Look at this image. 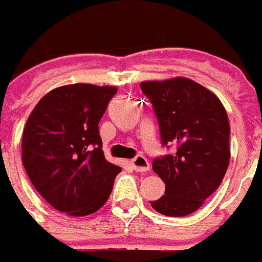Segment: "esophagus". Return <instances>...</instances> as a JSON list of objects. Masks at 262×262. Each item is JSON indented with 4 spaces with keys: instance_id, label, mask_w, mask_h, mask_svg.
Listing matches in <instances>:
<instances>
[{
    "instance_id": "esophagus-1",
    "label": "esophagus",
    "mask_w": 262,
    "mask_h": 262,
    "mask_svg": "<svg viewBox=\"0 0 262 262\" xmlns=\"http://www.w3.org/2000/svg\"><path fill=\"white\" fill-rule=\"evenodd\" d=\"M130 165L137 172H146V170L150 169V162L146 157L143 156H137L136 158L130 160Z\"/></svg>"
}]
</instances>
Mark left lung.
<instances>
[{
	"label": "left lung",
	"mask_w": 262,
	"mask_h": 262,
	"mask_svg": "<svg viewBox=\"0 0 262 262\" xmlns=\"http://www.w3.org/2000/svg\"><path fill=\"white\" fill-rule=\"evenodd\" d=\"M140 87L152 104L162 144L178 146L173 156L152 162L165 194L151 207L166 216L193 214L220 187L229 166L228 114L214 93L187 77L147 80Z\"/></svg>",
	"instance_id": "left-lung-1"
}]
</instances>
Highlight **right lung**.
I'll return each instance as SVG.
<instances>
[{
    "mask_svg": "<svg viewBox=\"0 0 262 262\" xmlns=\"http://www.w3.org/2000/svg\"><path fill=\"white\" fill-rule=\"evenodd\" d=\"M118 89L89 83L54 89L34 106L22 135L29 179L48 204L71 216L96 212L121 166L105 160L98 123Z\"/></svg>",
    "mask_w": 262,
    "mask_h": 262,
    "instance_id": "1",
    "label": "right lung"
}]
</instances>
